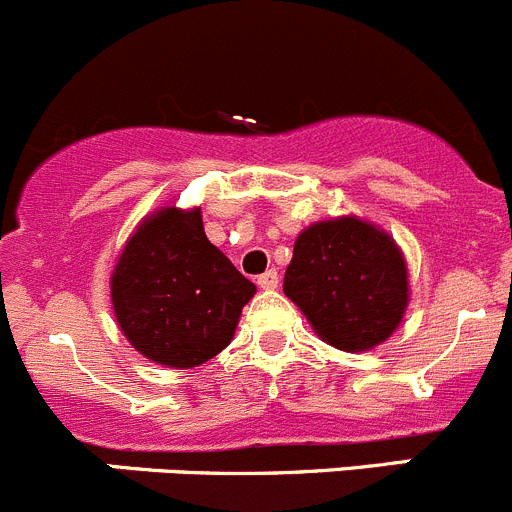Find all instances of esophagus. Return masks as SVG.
Returning <instances> with one entry per match:
<instances>
[{
  "mask_svg": "<svg viewBox=\"0 0 512 512\" xmlns=\"http://www.w3.org/2000/svg\"><path fill=\"white\" fill-rule=\"evenodd\" d=\"M257 285H260L262 290H275V288H278V270L262 272L260 278H257Z\"/></svg>",
  "mask_w": 512,
  "mask_h": 512,
  "instance_id": "obj_1",
  "label": "esophagus"
}]
</instances>
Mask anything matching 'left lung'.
Wrapping results in <instances>:
<instances>
[{
  "label": "left lung",
  "instance_id": "obj_1",
  "mask_svg": "<svg viewBox=\"0 0 512 512\" xmlns=\"http://www.w3.org/2000/svg\"><path fill=\"white\" fill-rule=\"evenodd\" d=\"M283 290L328 346L371 351L407 313V260L386 229L356 214L323 219L298 234Z\"/></svg>",
  "mask_w": 512,
  "mask_h": 512
}]
</instances>
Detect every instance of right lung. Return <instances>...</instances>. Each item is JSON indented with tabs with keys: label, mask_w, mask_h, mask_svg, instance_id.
Here are the masks:
<instances>
[{
	"label": "right lung",
	"mask_w": 512,
	"mask_h": 512,
	"mask_svg": "<svg viewBox=\"0 0 512 512\" xmlns=\"http://www.w3.org/2000/svg\"><path fill=\"white\" fill-rule=\"evenodd\" d=\"M255 290L207 240L199 207L169 204L143 217L111 272L118 328L169 369H194L224 351Z\"/></svg>",
	"instance_id": "add662e5"
}]
</instances>
